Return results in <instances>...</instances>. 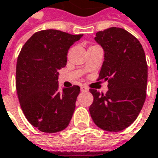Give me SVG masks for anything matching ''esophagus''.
I'll list each match as a JSON object with an SVG mask.
<instances>
[{"mask_svg": "<svg viewBox=\"0 0 158 158\" xmlns=\"http://www.w3.org/2000/svg\"><path fill=\"white\" fill-rule=\"evenodd\" d=\"M80 90H81V92H86V91H88V87L86 86H81Z\"/></svg>", "mask_w": 158, "mask_h": 158, "instance_id": "34e87169", "label": "esophagus"}]
</instances>
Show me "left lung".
<instances>
[{
	"mask_svg": "<svg viewBox=\"0 0 158 158\" xmlns=\"http://www.w3.org/2000/svg\"><path fill=\"white\" fill-rule=\"evenodd\" d=\"M94 40L105 53L97 80H107L109 90L103 94L89 89L94 96L89 111L101 129L119 132L134 123L146 99L145 53L133 34L118 27L96 32Z\"/></svg>",
	"mask_w": 158,
	"mask_h": 158,
	"instance_id": "obj_1",
	"label": "left lung"
}]
</instances>
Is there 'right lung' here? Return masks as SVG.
Wrapping results in <instances>:
<instances>
[{
  "mask_svg": "<svg viewBox=\"0 0 158 158\" xmlns=\"http://www.w3.org/2000/svg\"><path fill=\"white\" fill-rule=\"evenodd\" d=\"M83 34L48 29L35 32L18 55L16 88L26 119L38 130L53 134L68 127L80 87L60 90L58 71L67 64V53Z\"/></svg>",
  "mask_w": 158,
  "mask_h": 158,
  "instance_id": "obj_1",
  "label": "right lung"
}]
</instances>
